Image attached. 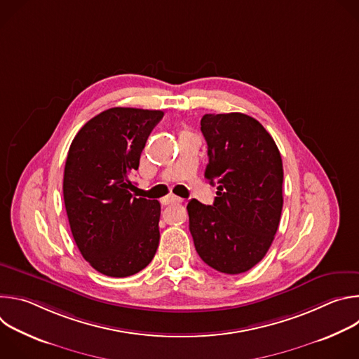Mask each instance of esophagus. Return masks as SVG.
<instances>
[{
	"mask_svg": "<svg viewBox=\"0 0 359 359\" xmlns=\"http://www.w3.org/2000/svg\"><path fill=\"white\" fill-rule=\"evenodd\" d=\"M183 201V198H180V197H177V196H168V197H165L163 200H162V203L163 204H175V203H182Z\"/></svg>",
	"mask_w": 359,
	"mask_h": 359,
	"instance_id": "esophagus-1",
	"label": "esophagus"
}]
</instances>
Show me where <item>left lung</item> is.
<instances>
[{"label":"left lung","instance_id":"obj_1","mask_svg":"<svg viewBox=\"0 0 359 359\" xmlns=\"http://www.w3.org/2000/svg\"><path fill=\"white\" fill-rule=\"evenodd\" d=\"M200 125L209 155L204 177L219 186L212 206L196 198L187 204L194 247L212 269L245 273L263 260L280 224V150L264 126L244 114H208Z\"/></svg>","mask_w":359,"mask_h":359}]
</instances>
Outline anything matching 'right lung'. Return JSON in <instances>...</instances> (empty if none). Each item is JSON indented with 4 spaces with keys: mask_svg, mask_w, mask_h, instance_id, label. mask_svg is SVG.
Wrapping results in <instances>:
<instances>
[{
    "mask_svg": "<svg viewBox=\"0 0 359 359\" xmlns=\"http://www.w3.org/2000/svg\"><path fill=\"white\" fill-rule=\"evenodd\" d=\"M162 111L111 108L74 137L64 170V201L82 257L108 277L143 270L159 245L161 203L136 197L130 175Z\"/></svg>",
    "mask_w": 359,
    "mask_h": 359,
    "instance_id": "right-lung-1",
    "label": "right lung"
}]
</instances>
